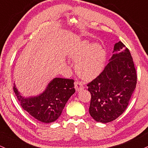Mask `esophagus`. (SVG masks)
<instances>
[{
    "mask_svg": "<svg viewBox=\"0 0 148 148\" xmlns=\"http://www.w3.org/2000/svg\"><path fill=\"white\" fill-rule=\"evenodd\" d=\"M75 88L76 91H81V90H82L83 88H84V86H83L82 82L78 81L75 82Z\"/></svg>",
    "mask_w": 148,
    "mask_h": 148,
    "instance_id": "obj_1",
    "label": "esophagus"
}]
</instances>
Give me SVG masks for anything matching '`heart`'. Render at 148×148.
Masks as SVG:
<instances>
[{"label": "heart", "mask_w": 148, "mask_h": 148, "mask_svg": "<svg viewBox=\"0 0 148 148\" xmlns=\"http://www.w3.org/2000/svg\"><path fill=\"white\" fill-rule=\"evenodd\" d=\"M74 62L77 74L84 79L96 77L103 70L107 53L105 48L98 43L83 41L69 53Z\"/></svg>", "instance_id": "heart-1"}]
</instances>
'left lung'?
<instances>
[{
	"mask_svg": "<svg viewBox=\"0 0 148 148\" xmlns=\"http://www.w3.org/2000/svg\"><path fill=\"white\" fill-rule=\"evenodd\" d=\"M136 72L128 48L115 43L105 69L87 84L91 95L89 114L97 122L107 123L125 112L136 84Z\"/></svg>",
	"mask_w": 148,
	"mask_h": 148,
	"instance_id": "left-lung-1",
	"label": "left lung"
}]
</instances>
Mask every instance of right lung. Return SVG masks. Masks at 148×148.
<instances>
[{"label": "right lung", "instance_id": "right-lung-1", "mask_svg": "<svg viewBox=\"0 0 148 148\" xmlns=\"http://www.w3.org/2000/svg\"><path fill=\"white\" fill-rule=\"evenodd\" d=\"M74 80L65 78H53L42 93L25 97L14 84V91L21 105L29 115L44 123L55 122L62 114L66 104L74 94Z\"/></svg>", "mask_w": 148, "mask_h": 148}]
</instances>
